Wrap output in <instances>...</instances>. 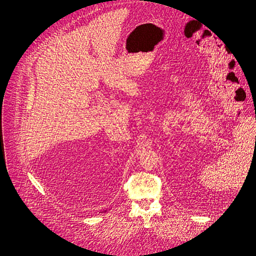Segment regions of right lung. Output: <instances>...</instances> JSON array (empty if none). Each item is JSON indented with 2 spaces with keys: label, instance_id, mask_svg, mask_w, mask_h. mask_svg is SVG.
Segmentation results:
<instances>
[{
  "label": "right lung",
  "instance_id": "right-lung-1",
  "mask_svg": "<svg viewBox=\"0 0 256 256\" xmlns=\"http://www.w3.org/2000/svg\"><path fill=\"white\" fill-rule=\"evenodd\" d=\"M105 212H106V210H105Z\"/></svg>",
  "mask_w": 256,
  "mask_h": 256
}]
</instances>
